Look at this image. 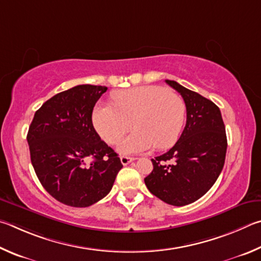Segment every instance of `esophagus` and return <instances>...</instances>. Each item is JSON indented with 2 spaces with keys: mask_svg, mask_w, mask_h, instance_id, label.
<instances>
[{
  "mask_svg": "<svg viewBox=\"0 0 261 261\" xmlns=\"http://www.w3.org/2000/svg\"><path fill=\"white\" fill-rule=\"evenodd\" d=\"M120 161H121L122 165L126 166V165H128V164H129V163L134 162L135 158H133V157H127V156H121V157H120Z\"/></svg>",
  "mask_w": 261,
  "mask_h": 261,
  "instance_id": "1",
  "label": "esophagus"
}]
</instances>
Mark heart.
<instances>
[{
  "label": "heart",
  "instance_id": "heart-1",
  "mask_svg": "<svg viewBox=\"0 0 261 261\" xmlns=\"http://www.w3.org/2000/svg\"><path fill=\"white\" fill-rule=\"evenodd\" d=\"M114 105L100 104L93 112V123L100 138L117 144L122 153L167 149L174 144L185 123L186 105L179 95L159 86H141L113 94Z\"/></svg>",
  "mask_w": 261,
  "mask_h": 261
}]
</instances>
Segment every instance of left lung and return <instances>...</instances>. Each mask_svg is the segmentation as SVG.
<instances>
[{"label": "left lung", "instance_id": "left-lung-1", "mask_svg": "<svg viewBox=\"0 0 261 261\" xmlns=\"http://www.w3.org/2000/svg\"><path fill=\"white\" fill-rule=\"evenodd\" d=\"M166 84L185 100L186 127L174 147L151 159L153 170L144 182L163 202L184 206L206 194L220 175L227 151L226 128L212 100L176 81Z\"/></svg>", "mask_w": 261, "mask_h": 261}]
</instances>
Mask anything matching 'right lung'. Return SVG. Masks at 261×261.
I'll return each instance as SVG.
<instances>
[{
	"instance_id": "add662e5",
	"label": "right lung",
	"mask_w": 261,
	"mask_h": 261,
	"mask_svg": "<svg viewBox=\"0 0 261 261\" xmlns=\"http://www.w3.org/2000/svg\"><path fill=\"white\" fill-rule=\"evenodd\" d=\"M105 86L79 85L53 96L35 112L27 142L41 185L68 206L87 207L107 196L122 164L91 121Z\"/></svg>"
}]
</instances>
